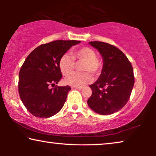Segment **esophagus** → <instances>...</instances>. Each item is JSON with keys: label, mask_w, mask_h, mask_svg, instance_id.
Masks as SVG:
<instances>
[{"label": "esophagus", "mask_w": 156, "mask_h": 156, "mask_svg": "<svg viewBox=\"0 0 156 156\" xmlns=\"http://www.w3.org/2000/svg\"><path fill=\"white\" fill-rule=\"evenodd\" d=\"M72 88L76 89H79V90H81V89H82V87H72Z\"/></svg>", "instance_id": "34e87169"}]
</instances>
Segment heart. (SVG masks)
<instances>
[{"instance_id":"b5f03b06","label":"heart","mask_w":156,"mask_h":156,"mask_svg":"<svg viewBox=\"0 0 156 156\" xmlns=\"http://www.w3.org/2000/svg\"><path fill=\"white\" fill-rule=\"evenodd\" d=\"M71 56L64 55L59 61V68L63 75L67 76L73 71L75 63L83 62L80 69L83 73H73L65 79L66 84L74 87H82L92 80L91 75H99L103 68V61L97 57L94 49L89 47L76 49L71 51ZM75 61L76 62H74Z\"/></svg>"}]
</instances>
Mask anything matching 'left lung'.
Instances as JSON below:
<instances>
[{"label": "left lung", "mask_w": 156, "mask_h": 156, "mask_svg": "<svg viewBox=\"0 0 156 156\" xmlns=\"http://www.w3.org/2000/svg\"><path fill=\"white\" fill-rule=\"evenodd\" d=\"M89 44L100 52L104 65L99 79L89 85L92 94L87 104L97 114H112L129 101L134 85L133 67L116 47L99 41L89 42Z\"/></svg>", "instance_id": "1"}]
</instances>
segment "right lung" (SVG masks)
<instances>
[{
  "instance_id": "obj_1",
  "label": "right lung",
  "mask_w": 156,
  "mask_h": 156,
  "mask_svg": "<svg viewBox=\"0 0 156 156\" xmlns=\"http://www.w3.org/2000/svg\"><path fill=\"white\" fill-rule=\"evenodd\" d=\"M77 40H55L38 46L27 57L19 72L18 92L28 112L36 117L49 118L63 107L69 86L50 88L62 76L59 68L61 57Z\"/></svg>"
}]
</instances>
